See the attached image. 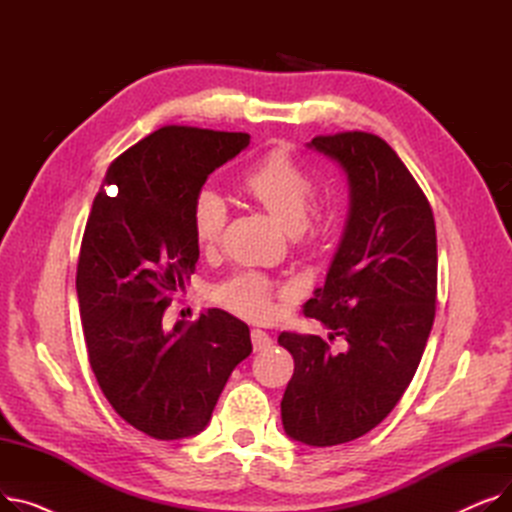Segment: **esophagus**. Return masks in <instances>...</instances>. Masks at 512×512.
Segmentation results:
<instances>
[{"mask_svg": "<svg viewBox=\"0 0 512 512\" xmlns=\"http://www.w3.org/2000/svg\"><path fill=\"white\" fill-rule=\"evenodd\" d=\"M251 342H253V348L255 351L259 353V351H267V348H270L274 342H272V338H270V334H265L263 330H253L251 332Z\"/></svg>", "mask_w": 512, "mask_h": 512, "instance_id": "1", "label": "esophagus"}]
</instances>
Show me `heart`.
<instances>
[{
    "mask_svg": "<svg viewBox=\"0 0 512 512\" xmlns=\"http://www.w3.org/2000/svg\"><path fill=\"white\" fill-rule=\"evenodd\" d=\"M242 188L265 211H270V215H274L294 240L301 245L307 242L311 234L309 218L315 205L317 186L309 172L297 164V159L288 151L276 149L259 159L242 178ZM226 220V199L209 186L201 188L191 205V230L203 251H211L218 245ZM213 299L247 319H265L276 309L274 286L270 280L253 272L238 274L222 282L213 290Z\"/></svg>",
    "mask_w": 512,
    "mask_h": 512,
    "instance_id": "obj_1",
    "label": "heart"
}]
</instances>
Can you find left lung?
<instances>
[{"instance_id": "8db88e82", "label": "left lung", "mask_w": 512, "mask_h": 512, "mask_svg": "<svg viewBox=\"0 0 512 512\" xmlns=\"http://www.w3.org/2000/svg\"><path fill=\"white\" fill-rule=\"evenodd\" d=\"M348 180V218L326 284L305 303L346 351L319 336L282 332L294 359L282 398L284 432L307 446L357 440L382 423L409 388L434 326L436 224L394 149L369 132L315 137Z\"/></svg>"}]
</instances>
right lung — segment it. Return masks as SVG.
I'll list each match as a JSON object with an SVG mask.
<instances>
[{"label": "right lung", "instance_id": "right-lung-1", "mask_svg": "<svg viewBox=\"0 0 512 512\" xmlns=\"http://www.w3.org/2000/svg\"><path fill=\"white\" fill-rule=\"evenodd\" d=\"M249 141L245 132L159 128L107 168L89 213L76 270L89 363L114 411L155 440L203 432L253 351L249 326L222 309L164 330V311L199 259L193 199Z\"/></svg>", "mask_w": 512, "mask_h": 512}]
</instances>
